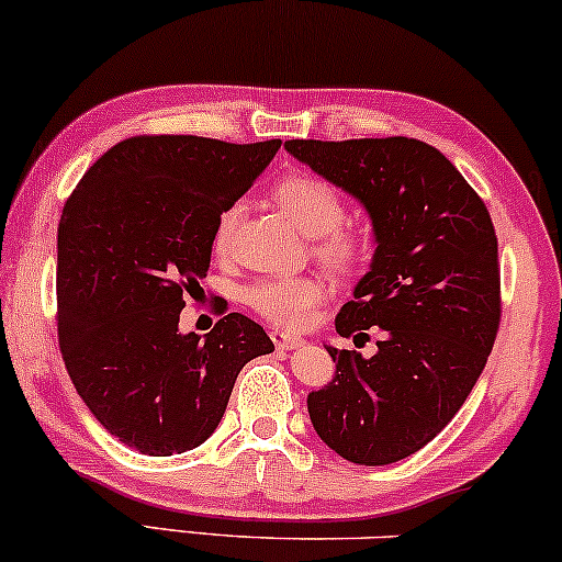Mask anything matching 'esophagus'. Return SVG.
I'll return each mask as SVG.
<instances>
[{
    "mask_svg": "<svg viewBox=\"0 0 562 562\" xmlns=\"http://www.w3.org/2000/svg\"><path fill=\"white\" fill-rule=\"evenodd\" d=\"M269 337H272L277 350H293V347L303 345L301 337H295V334H288V331H280V329H272Z\"/></svg>",
    "mask_w": 562,
    "mask_h": 562,
    "instance_id": "34e87169",
    "label": "esophagus"
}]
</instances>
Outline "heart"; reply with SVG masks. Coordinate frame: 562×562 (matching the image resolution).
Listing matches in <instances>:
<instances>
[{
	"label": "heart",
	"mask_w": 562,
	"mask_h": 562,
	"mask_svg": "<svg viewBox=\"0 0 562 562\" xmlns=\"http://www.w3.org/2000/svg\"><path fill=\"white\" fill-rule=\"evenodd\" d=\"M274 207L295 225L303 236L314 238V254L322 265L337 277H352L371 259V240L360 228L345 225V199L337 187L322 176L293 173L282 176L269 189ZM240 223V207L231 204L217 217L212 233V248L220 257L231 251ZM246 303L269 322L282 326H303L314 316L324 297L322 280L314 274L267 277L254 282L244 293Z\"/></svg>",
	"instance_id": "obj_1"
}]
</instances>
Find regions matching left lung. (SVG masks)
<instances>
[{
	"label": "left lung",
	"instance_id": "left-lung-1",
	"mask_svg": "<svg viewBox=\"0 0 562 562\" xmlns=\"http://www.w3.org/2000/svg\"><path fill=\"white\" fill-rule=\"evenodd\" d=\"M285 150L368 210L371 272L334 326L373 358L326 352L337 375L308 394L318 438L355 464L407 459L438 436L477 383L501 326L498 238L453 162L409 137L290 139Z\"/></svg>",
	"mask_w": 562,
	"mask_h": 562
}]
</instances>
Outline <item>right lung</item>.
Listing matches in <instances>:
<instances>
[{"mask_svg":"<svg viewBox=\"0 0 562 562\" xmlns=\"http://www.w3.org/2000/svg\"><path fill=\"white\" fill-rule=\"evenodd\" d=\"M280 145L139 134L92 162L64 204L61 358L95 420L130 449H196L223 420L240 368L274 350L244 314L223 316L204 339L181 334L179 318L210 269L217 217Z\"/></svg>","mask_w":562,"mask_h":562,"instance_id":"add662e5","label":"right lung"}]
</instances>
